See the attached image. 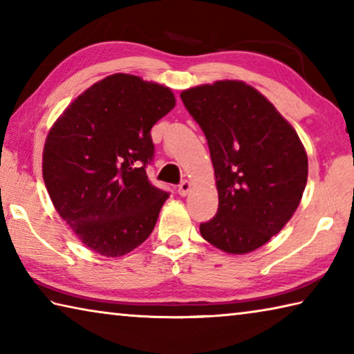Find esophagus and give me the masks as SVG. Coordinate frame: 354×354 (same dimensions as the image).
<instances>
[{
    "mask_svg": "<svg viewBox=\"0 0 354 354\" xmlns=\"http://www.w3.org/2000/svg\"><path fill=\"white\" fill-rule=\"evenodd\" d=\"M190 189H192V184L189 181H183L178 185V194L181 196H185L190 192Z\"/></svg>",
    "mask_w": 354,
    "mask_h": 354,
    "instance_id": "1",
    "label": "esophagus"
}]
</instances>
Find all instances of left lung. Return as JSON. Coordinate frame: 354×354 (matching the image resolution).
Wrapping results in <instances>:
<instances>
[{"label":"left lung","instance_id":"obj_1","mask_svg":"<svg viewBox=\"0 0 354 354\" xmlns=\"http://www.w3.org/2000/svg\"><path fill=\"white\" fill-rule=\"evenodd\" d=\"M181 100L206 136L218 192V211L200 225L201 236L225 253H251L297 211L306 149L277 107L243 81L203 84Z\"/></svg>","mask_w":354,"mask_h":354}]
</instances>
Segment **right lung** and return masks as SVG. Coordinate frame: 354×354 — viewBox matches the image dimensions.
I'll use <instances>...</instances> for the list:
<instances>
[{"label": "right lung", "mask_w": 354, "mask_h": 354, "mask_svg": "<svg viewBox=\"0 0 354 354\" xmlns=\"http://www.w3.org/2000/svg\"><path fill=\"white\" fill-rule=\"evenodd\" d=\"M176 104L169 87L115 73L82 92L46 136L41 171L57 214L106 257L147 241L169 192L148 181L151 128Z\"/></svg>", "instance_id": "1"}]
</instances>
